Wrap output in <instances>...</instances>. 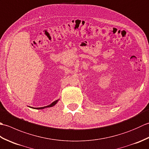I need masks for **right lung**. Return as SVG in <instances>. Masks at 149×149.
Here are the masks:
<instances>
[{"label":"right lung","mask_w":149,"mask_h":149,"mask_svg":"<svg viewBox=\"0 0 149 149\" xmlns=\"http://www.w3.org/2000/svg\"><path fill=\"white\" fill-rule=\"evenodd\" d=\"M58 100H56V101H54V102H53L52 104H50V105H49V106H45V107H37V108H34V109H43V108H45V107H52L53 106H54L55 104L58 102Z\"/></svg>","instance_id":"1"}]
</instances>
